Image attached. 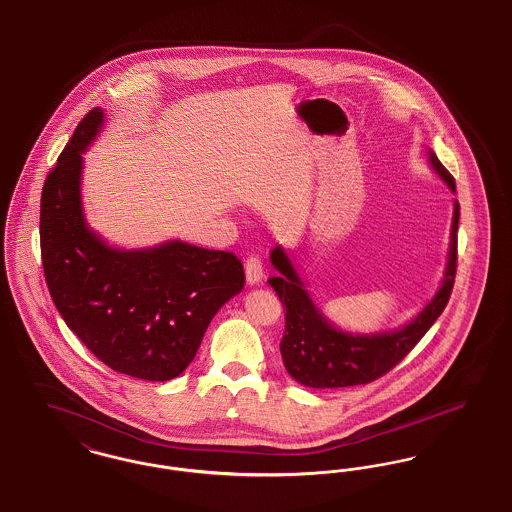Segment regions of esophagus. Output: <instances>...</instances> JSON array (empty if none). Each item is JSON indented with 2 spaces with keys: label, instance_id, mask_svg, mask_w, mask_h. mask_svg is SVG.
<instances>
[{
  "label": "esophagus",
  "instance_id": "34e87169",
  "mask_svg": "<svg viewBox=\"0 0 512 512\" xmlns=\"http://www.w3.org/2000/svg\"><path fill=\"white\" fill-rule=\"evenodd\" d=\"M244 273H246V283L248 285H260L262 279H264V268H262V262L254 256H250L244 264Z\"/></svg>",
  "mask_w": 512,
  "mask_h": 512
}]
</instances>
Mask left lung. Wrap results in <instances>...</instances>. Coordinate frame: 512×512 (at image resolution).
<instances>
[{
	"mask_svg": "<svg viewBox=\"0 0 512 512\" xmlns=\"http://www.w3.org/2000/svg\"><path fill=\"white\" fill-rule=\"evenodd\" d=\"M431 169L453 194L457 192L455 179L428 150ZM453 221L447 264L443 279L430 302L404 325L389 331L352 333L331 322L316 300L308 293L291 254L285 246L271 250V264L277 271L268 279L285 308V333L281 339V356L289 376L304 387L337 389L350 385H364L389 372L399 364L416 343L426 335L433 322L445 310L453 291L457 273V231L460 206L453 204Z\"/></svg>",
	"mask_w": 512,
	"mask_h": 512,
	"instance_id": "1",
	"label": "left lung"
}]
</instances>
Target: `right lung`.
<instances>
[{"instance_id": "1", "label": "right lung", "mask_w": 512, "mask_h": 512, "mask_svg": "<svg viewBox=\"0 0 512 512\" xmlns=\"http://www.w3.org/2000/svg\"><path fill=\"white\" fill-rule=\"evenodd\" d=\"M104 125V109L86 113L44 183V275L57 312L96 358L125 376L167 381L187 370L219 308L243 291V264L177 239L119 248L90 229L82 154Z\"/></svg>"}]
</instances>
